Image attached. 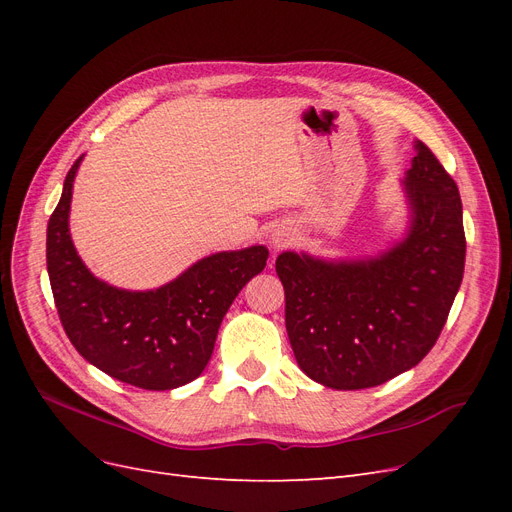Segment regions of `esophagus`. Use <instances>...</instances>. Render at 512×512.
Returning <instances> with one entry per match:
<instances>
[{"label": "esophagus", "mask_w": 512, "mask_h": 512, "mask_svg": "<svg viewBox=\"0 0 512 512\" xmlns=\"http://www.w3.org/2000/svg\"><path fill=\"white\" fill-rule=\"evenodd\" d=\"M269 239H271V245L275 247V250H282V247H286L292 241V232L288 226H275L271 230Z\"/></svg>", "instance_id": "obj_1"}]
</instances>
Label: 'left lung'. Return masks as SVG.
Listing matches in <instances>:
<instances>
[{
    "label": "left lung",
    "mask_w": 512,
    "mask_h": 512,
    "mask_svg": "<svg viewBox=\"0 0 512 512\" xmlns=\"http://www.w3.org/2000/svg\"><path fill=\"white\" fill-rule=\"evenodd\" d=\"M399 181L408 222L378 254L282 252L286 331L307 378L335 391L378 386L421 363L451 312L466 265L455 181L421 141Z\"/></svg>",
    "instance_id": "1"
}]
</instances>
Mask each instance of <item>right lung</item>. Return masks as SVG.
Instances as JSON below:
<instances>
[{
  "label": "right lung",
  "mask_w": 512,
  "mask_h": 512,
  "mask_svg": "<svg viewBox=\"0 0 512 512\" xmlns=\"http://www.w3.org/2000/svg\"><path fill=\"white\" fill-rule=\"evenodd\" d=\"M83 158L66 175L46 228L59 320L72 346L104 374L147 391L177 389L203 374L228 307L265 269L269 250L250 245L209 254L151 290L108 284L87 269L70 235L72 188Z\"/></svg>",
  "instance_id": "obj_1"
}]
</instances>
